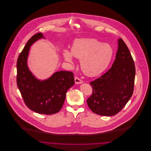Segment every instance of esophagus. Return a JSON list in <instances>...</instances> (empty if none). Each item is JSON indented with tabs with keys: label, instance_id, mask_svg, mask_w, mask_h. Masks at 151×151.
Masks as SVG:
<instances>
[{
	"label": "esophagus",
	"instance_id": "esophagus-1",
	"mask_svg": "<svg viewBox=\"0 0 151 151\" xmlns=\"http://www.w3.org/2000/svg\"><path fill=\"white\" fill-rule=\"evenodd\" d=\"M75 82L76 84H81L83 83V80L79 78L78 77H75Z\"/></svg>",
	"mask_w": 151,
	"mask_h": 151
}]
</instances>
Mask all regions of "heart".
<instances>
[{"label": "heart", "mask_w": 151, "mask_h": 151, "mask_svg": "<svg viewBox=\"0 0 151 151\" xmlns=\"http://www.w3.org/2000/svg\"><path fill=\"white\" fill-rule=\"evenodd\" d=\"M114 49L108 44L94 38H80L75 40L71 52L65 50L63 56L69 62L73 61V55L80 59L81 68L86 75L95 76L104 72L110 65Z\"/></svg>", "instance_id": "b5f03b06"}]
</instances>
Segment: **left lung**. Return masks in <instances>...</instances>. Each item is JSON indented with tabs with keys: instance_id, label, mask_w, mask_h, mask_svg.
<instances>
[{
	"instance_id": "8db88e82",
	"label": "left lung",
	"mask_w": 151,
	"mask_h": 151,
	"mask_svg": "<svg viewBox=\"0 0 151 151\" xmlns=\"http://www.w3.org/2000/svg\"><path fill=\"white\" fill-rule=\"evenodd\" d=\"M135 72L133 58L127 45L120 38L112 67L90 83L93 90L86 100L89 108L102 116L118 113L133 94Z\"/></svg>"
}]
</instances>
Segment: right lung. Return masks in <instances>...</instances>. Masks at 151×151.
<instances>
[{
	"label": "right lung",
	"instance_id": "right-lung-1",
	"mask_svg": "<svg viewBox=\"0 0 151 151\" xmlns=\"http://www.w3.org/2000/svg\"><path fill=\"white\" fill-rule=\"evenodd\" d=\"M42 37L41 33L32 36L20 52L17 61L16 81L27 107L37 113L50 115L62 109L66 92L74 85L75 81L72 72H55L49 79L40 81L29 71L27 58L30 46Z\"/></svg>",
	"mask_w": 151,
	"mask_h": 151
}]
</instances>
